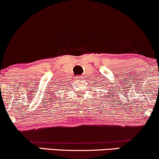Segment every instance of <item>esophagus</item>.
<instances>
[{
    "label": "esophagus",
    "mask_w": 159,
    "mask_h": 159,
    "mask_svg": "<svg viewBox=\"0 0 159 159\" xmlns=\"http://www.w3.org/2000/svg\"><path fill=\"white\" fill-rule=\"evenodd\" d=\"M82 78L81 76H77V77H76V80H81L82 79Z\"/></svg>",
    "instance_id": "obj_1"
}]
</instances>
